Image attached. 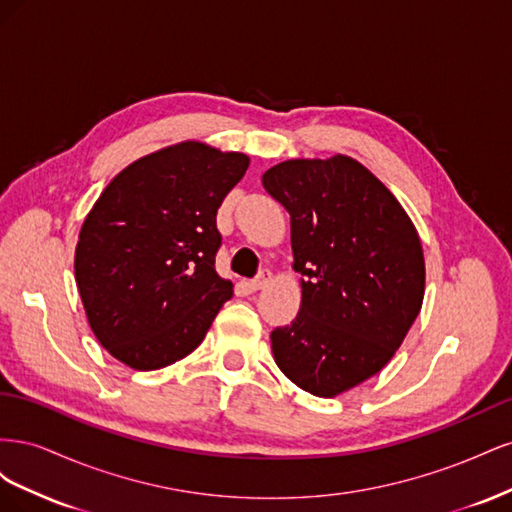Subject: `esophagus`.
<instances>
[{
	"label": "esophagus",
	"mask_w": 512,
	"mask_h": 512,
	"mask_svg": "<svg viewBox=\"0 0 512 512\" xmlns=\"http://www.w3.org/2000/svg\"><path fill=\"white\" fill-rule=\"evenodd\" d=\"M271 271H260L254 280H252V284H250V288L252 290H262L265 286H269V282H271Z\"/></svg>",
	"instance_id": "obj_1"
}]
</instances>
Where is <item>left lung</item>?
Listing matches in <instances>:
<instances>
[{"label": "left lung", "instance_id": "left-lung-1", "mask_svg": "<svg viewBox=\"0 0 512 512\" xmlns=\"http://www.w3.org/2000/svg\"><path fill=\"white\" fill-rule=\"evenodd\" d=\"M290 213L301 309L271 333L299 389L335 397L393 359L425 297V258L404 207L361 162L286 160L262 175Z\"/></svg>", "mask_w": 512, "mask_h": 512}]
</instances>
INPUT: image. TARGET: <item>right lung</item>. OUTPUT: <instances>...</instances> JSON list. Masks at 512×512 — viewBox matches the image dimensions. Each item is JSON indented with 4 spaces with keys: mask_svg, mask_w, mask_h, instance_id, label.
<instances>
[{
    "mask_svg": "<svg viewBox=\"0 0 512 512\" xmlns=\"http://www.w3.org/2000/svg\"><path fill=\"white\" fill-rule=\"evenodd\" d=\"M247 166L245 153L183 141L123 168L87 213L76 286L91 331L123 365L181 361L232 297L215 271V215Z\"/></svg>",
    "mask_w": 512,
    "mask_h": 512,
    "instance_id": "right-lung-1",
    "label": "right lung"
}]
</instances>
